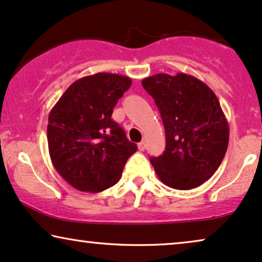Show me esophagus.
Wrapping results in <instances>:
<instances>
[{"label":"esophagus","instance_id":"1","mask_svg":"<svg viewBox=\"0 0 262 262\" xmlns=\"http://www.w3.org/2000/svg\"><path fill=\"white\" fill-rule=\"evenodd\" d=\"M138 148H139V151H144V149L146 148V144H145V141L139 142V144H138Z\"/></svg>","mask_w":262,"mask_h":262}]
</instances>
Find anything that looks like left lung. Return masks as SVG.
Segmentation results:
<instances>
[{"mask_svg":"<svg viewBox=\"0 0 262 262\" xmlns=\"http://www.w3.org/2000/svg\"><path fill=\"white\" fill-rule=\"evenodd\" d=\"M165 128V151L152 157L159 180L188 190L213 176L229 145V124L214 92L193 75L160 73L142 80Z\"/></svg>","mask_w":262,"mask_h":262,"instance_id":"8db88e82","label":"left lung"}]
</instances>
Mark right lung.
I'll return each mask as SVG.
<instances>
[{"label":"right lung","instance_id":"obj_1","mask_svg":"<svg viewBox=\"0 0 262 262\" xmlns=\"http://www.w3.org/2000/svg\"><path fill=\"white\" fill-rule=\"evenodd\" d=\"M130 85V78L113 73L83 76L66 90L49 114L51 163L75 189L99 193L113 187L137 152V145L111 118Z\"/></svg>","mask_w":262,"mask_h":262}]
</instances>
